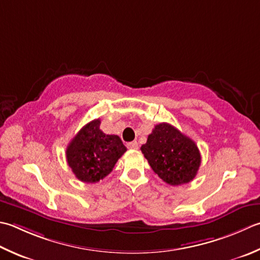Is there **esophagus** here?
<instances>
[{
	"label": "esophagus",
	"mask_w": 260,
	"mask_h": 260,
	"mask_svg": "<svg viewBox=\"0 0 260 260\" xmlns=\"http://www.w3.org/2000/svg\"><path fill=\"white\" fill-rule=\"evenodd\" d=\"M127 147H128V149H132V150H136V149H139V143H137L136 141L129 142V143H127Z\"/></svg>",
	"instance_id": "esophagus-1"
}]
</instances>
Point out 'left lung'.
Returning <instances> with one entry per match:
<instances>
[{"instance_id": "left-lung-1", "label": "left lung", "mask_w": 260, "mask_h": 260, "mask_svg": "<svg viewBox=\"0 0 260 260\" xmlns=\"http://www.w3.org/2000/svg\"><path fill=\"white\" fill-rule=\"evenodd\" d=\"M141 151L152 170L171 186L190 182L201 166L195 142L167 123L155 125Z\"/></svg>"}]
</instances>
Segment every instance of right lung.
<instances>
[{
    "label": "right lung",
    "mask_w": 260,
    "mask_h": 260,
    "mask_svg": "<svg viewBox=\"0 0 260 260\" xmlns=\"http://www.w3.org/2000/svg\"><path fill=\"white\" fill-rule=\"evenodd\" d=\"M100 123L94 119L83 126L66 149V160L73 174L88 184L108 176L127 150L119 136L105 134Z\"/></svg>",
    "instance_id": "add662e5"
}]
</instances>
